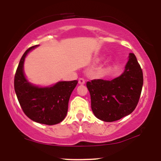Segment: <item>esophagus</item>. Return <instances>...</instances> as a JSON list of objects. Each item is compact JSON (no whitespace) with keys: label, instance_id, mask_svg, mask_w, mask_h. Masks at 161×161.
<instances>
[{"label":"esophagus","instance_id":"esophagus-1","mask_svg":"<svg viewBox=\"0 0 161 161\" xmlns=\"http://www.w3.org/2000/svg\"><path fill=\"white\" fill-rule=\"evenodd\" d=\"M85 83H86V81H85L84 79L80 78L79 79V85H84Z\"/></svg>","mask_w":161,"mask_h":161}]
</instances>
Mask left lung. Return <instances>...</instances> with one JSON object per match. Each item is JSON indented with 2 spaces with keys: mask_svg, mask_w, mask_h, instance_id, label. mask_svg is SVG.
<instances>
[{
  "mask_svg": "<svg viewBox=\"0 0 161 161\" xmlns=\"http://www.w3.org/2000/svg\"><path fill=\"white\" fill-rule=\"evenodd\" d=\"M86 86L95 116L102 121L114 122L136 109L143 86V73L135 54L130 53L119 76L110 81L94 79Z\"/></svg>",
  "mask_w": 161,
  "mask_h": 161,
  "instance_id": "obj_1",
  "label": "left lung"
}]
</instances>
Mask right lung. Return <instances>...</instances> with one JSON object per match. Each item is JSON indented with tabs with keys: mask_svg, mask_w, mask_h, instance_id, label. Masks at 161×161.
I'll return each instance as SVG.
<instances>
[{
	"mask_svg": "<svg viewBox=\"0 0 161 161\" xmlns=\"http://www.w3.org/2000/svg\"><path fill=\"white\" fill-rule=\"evenodd\" d=\"M38 47L25 51L19 63L14 78V89L23 112L29 119L45 125H55L66 117L68 103L78 81H60L49 86H38L28 81L24 62L28 53Z\"/></svg>",
	"mask_w": 161,
	"mask_h": 161,
	"instance_id": "obj_1",
	"label": "right lung"
}]
</instances>
